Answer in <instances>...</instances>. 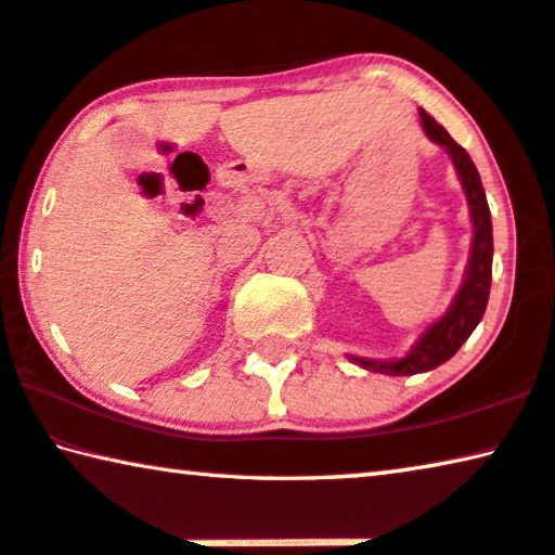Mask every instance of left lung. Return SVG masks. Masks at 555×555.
Listing matches in <instances>:
<instances>
[{
    "mask_svg": "<svg viewBox=\"0 0 555 555\" xmlns=\"http://www.w3.org/2000/svg\"><path fill=\"white\" fill-rule=\"evenodd\" d=\"M422 126L426 139L437 143V146L449 153L451 164L456 168L459 181L468 203V216H472L474 237H472V253H468V262L464 270V283L459 293L451 300L449 310L441 314L437 322L426 327L420 339L412 345V349L404 357L397 360H370V357L349 354V360L360 364L362 370L389 374V377H404V374H420L429 372L434 366L444 364L459 352L468 335L479 325L486 305H489L491 293V262H493V233H491V210L486 203V193L476 170L474 160L468 153L451 139L447 129L422 108Z\"/></svg>",
    "mask_w": 555,
    "mask_h": 555,
    "instance_id": "obj_1",
    "label": "left lung"
}]
</instances>
